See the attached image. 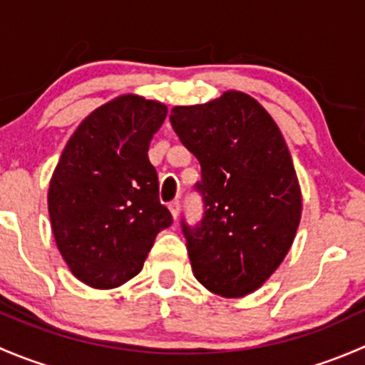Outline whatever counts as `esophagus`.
<instances>
[{
    "mask_svg": "<svg viewBox=\"0 0 365 365\" xmlns=\"http://www.w3.org/2000/svg\"><path fill=\"white\" fill-rule=\"evenodd\" d=\"M168 208H169V212H171L173 219H176V217H178V212H180V203H178V201H171Z\"/></svg>",
    "mask_w": 365,
    "mask_h": 365,
    "instance_id": "34e87169",
    "label": "esophagus"
}]
</instances>
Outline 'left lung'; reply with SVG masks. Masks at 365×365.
<instances>
[{"label":"left lung","mask_w":365,"mask_h":365,"mask_svg":"<svg viewBox=\"0 0 365 365\" xmlns=\"http://www.w3.org/2000/svg\"><path fill=\"white\" fill-rule=\"evenodd\" d=\"M173 128L201 164L200 226H183L194 277L208 292L240 298L259 289L292 249L302 192L284 138L267 109L227 90L175 106Z\"/></svg>","instance_id":"8db88e82"}]
</instances>
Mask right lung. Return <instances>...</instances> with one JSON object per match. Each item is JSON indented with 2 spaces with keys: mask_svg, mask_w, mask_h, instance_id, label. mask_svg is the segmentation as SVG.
<instances>
[{
  "mask_svg": "<svg viewBox=\"0 0 365 365\" xmlns=\"http://www.w3.org/2000/svg\"><path fill=\"white\" fill-rule=\"evenodd\" d=\"M165 114L159 101L120 95L81 121L54 168L47 192L54 240L90 288L135 277L157 233L173 222L148 159Z\"/></svg>",
  "mask_w": 365,
  "mask_h": 365,
  "instance_id": "right-lung-1",
  "label": "right lung"
}]
</instances>
